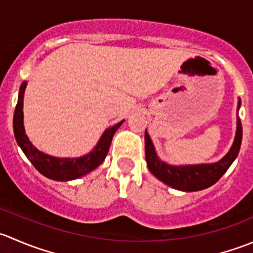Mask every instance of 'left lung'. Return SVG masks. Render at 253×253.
<instances>
[{"label": "left lung", "mask_w": 253, "mask_h": 253, "mask_svg": "<svg viewBox=\"0 0 253 253\" xmlns=\"http://www.w3.org/2000/svg\"><path fill=\"white\" fill-rule=\"evenodd\" d=\"M240 106V101H239ZM145 160L150 172L163 181L167 185L171 186L176 190L192 192V191L205 190L211 187L226 172L234 160L239 154L240 145L242 141V126L241 121L237 120L236 137L233 147L228 154L214 164L188 165V167H172L163 163L155 154L154 147L150 141L149 134L145 131Z\"/></svg>", "instance_id": "1"}]
</instances>
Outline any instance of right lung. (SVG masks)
I'll use <instances>...</instances> for the list:
<instances>
[{"label": "right lung", "mask_w": 253, "mask_h": 253, "mask_svg": "<svg viewBox=\"0 0 253 253\" xmlns=\"http://www.w3.org/2000/svg\"><path fill=\"white\" fill-rule=\"evenodd\" d=\"M25 85H27V83L23 82L19 89V98H18L13 116V128L17 143L22 148L28 159L34 165L35 169L40 174L46 176L51 180L68 181L81 177V176L88 174L91 170L98 168L108 154L115 132L117 131V128L121 126L124 121L119 122L111 128L106 129L98 145L88 155L76 158V159H66V158L61 159V158L50 157V155L44 154V153L39 152L37 148L33 147L32 143L27 138V134H25L24 126H23V96H24Z\"/></svg>", "instance_id": "right-lung-1"}]
</instances>
